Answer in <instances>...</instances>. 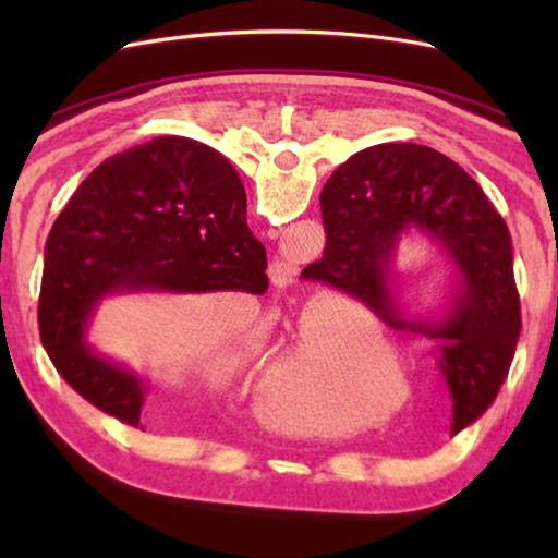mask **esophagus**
Masks as SVG:
<instances>
[{
  "label": "esophagus",
  "instance_id": "esophagus-1",
  "mask_svg": "<svg viewBox=\"0 0 558 558\" xmlns=\"http://www.w3.org/2000/svg\"><path fill=\"white\" fill-rule=\"evenodd\" d=\"M290 278V272L288 270H282V282H286Z\"/></svg>",
  "mask_w": 558,
  "mask_h": 558
}]
</instances>
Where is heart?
<instances>
[{
    "label": "heart",
    "mask_w": 558,
    "mask_h": 558,
    "mask_svg": "<svg viewBox=\"0 0 558 558\" xmlns=\"http://www.w3.org/2000/svg\"><path fill=\"white\" fill-rule=\"evenodd\" d=\"M378 362H381L386 369L393 374V378L398 384H405V374H402V364L398 360V354L393 350H381V354H378ZM381 386V376H362L357 378V381L352 384V390H357V393H364V390L369 388H378Z\"/></svg>",
    "instance_id": "b5f03b06"
}]
</instances>
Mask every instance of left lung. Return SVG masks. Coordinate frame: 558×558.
Segmentation results:
<instances>
[{"instance_id": "obj_1", "label": "left lung", "mask_w": 558, "mask_h": 558, "mask_svg": "<svg viewBox=\"0 0 558 558\" xmlns=\"http://www.w3.org/2000/svg\"><path fill=\"white\" fill-rule=\"evenodd\" d=\"M322 216L324 256L302 278L328 282L390 328L432 340L453 396L450 432H460L494 402L520 336L504 218L460 165L417 144L354 153L326 182ZM410 231L424 233L454 266V292L441 317H408L389 288L395 248Z\"/></svg>"}]
</instances>
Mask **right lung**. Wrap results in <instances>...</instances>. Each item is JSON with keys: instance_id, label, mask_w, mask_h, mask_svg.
Returning <instances> with one entry per match:
<instances>
[{"instance_id": "right-lung-1", "label": "right lung", "mask_w": 558, "mask_h": 558, "mask_svg": "<svg viewBox=\"0 0 558 558\" xmlns=\"http://www.w3.org/2000/svg\"><path fill=\"white\" fill-rule=\"evenodd\" d=\"M220 290H268L244 184L210 146L158 136L100 162L54 220L38 304L43 348L78 396L146 429L148 384L88 345L93 314L110 294Z\"/></svg>"}]
</instances>
